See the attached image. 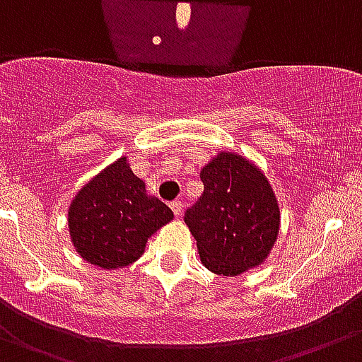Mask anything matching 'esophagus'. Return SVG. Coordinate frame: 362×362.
<instances>
[{
    "mask_svg": "<svg viewBox=\"0 0 362 362\" xmlns=\"http://www.w3.org/2000/svg\"><path fill=\"white\" fill-rule=\"evenodd\" d=\"M170 209L174 211L175 216H179L181 213H183V204H181V201H174L170 202Z\"/></svg>",
    "mask_w": 362,
    "mask_h": 362,
    "instance_id": "obj_1",
    "label": "esophagus"
}]
</instances>
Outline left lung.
I'll use <instances>...</instances> for the list:
<instances>
[{
    "label": "left lung",
    "mask_w": 362,
    "mask_h": 362,
    "mask_svg": "<svg viewBox=\"0 0 362 362\" xmlns=\"http://www.w3.org/2000/svg\"><path fill=\"white\" fill-rule=\"evenodd\" d=\"M201 199L185 222L202 264L216 275H240L263 263L279 236L277 199L267 175L236 153H218L201 170Z\"/></svg>",
    "instance_id": "obj_1"
}]
</instances>
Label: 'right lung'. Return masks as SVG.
<instances>
[{"label":"right lung","mask_w":362,"mask_h":362,"mask_svg":"<svg viewBox=\"0 0 362 362\" xmlns=\"http://www.w3.org/2000/svg\"><path fill=\"white\" fill-rule=\"evenodd\" d=\"M67 216L76 252L90 264L115 270L135 263L151 235L174 213L147 194L146 183L122 156L76 194Z\"/></svg>","instance_id":"right-lung-1"}]
</instances>
